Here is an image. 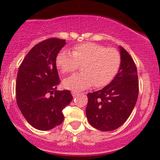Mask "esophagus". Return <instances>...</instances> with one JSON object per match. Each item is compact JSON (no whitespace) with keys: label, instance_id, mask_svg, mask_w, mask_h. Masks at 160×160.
I'll list each match as a JSON object with an SVG mask.
<instances>
[{"label":"esophagus","instance_id":"34e87169","mask_svg":"<svg viewBox=\"0 0 160 160\" xmlns=\"http://www.w3.org/2000/svg\"><path fill=\"white\" fill-rule=\"evenodd\" d=\"M71 93H72V95L73 97H76L77 95L79 94V92L77 91V90H72V92H71Z\"/></svg>","mask_w":160,"mask_h":160}]
</instances>
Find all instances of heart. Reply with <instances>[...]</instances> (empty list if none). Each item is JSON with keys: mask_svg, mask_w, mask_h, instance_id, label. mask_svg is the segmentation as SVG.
<instances>
[{"mask_svg": "<svg viewBox=\"0 0 160 160\" xmlns=\"http://www.w3.org/2000/svg\"><path fill=\"white\" fill-rule=\"evenodd\" d=\"M121 62L118 50L94 42L76 45L72 52L62 49L56 58V67L62 74L73 72L81 64V72L62 82L64 88L70 90H83L93 84L96 88L106 86L117 74Z\"/></svg>", "mask_w": 160, "mask_h": 160, "instance_id": "b5f03b06", "label": "heart"}]
</instances>
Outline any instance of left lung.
Segmentation results:
<instances>
[{"label": "left lung", "mask_w": 160, "mask_h": 160, "mask_svg": "<svg viewBox=\"0 0 160 160\" xmlns=\"http://www.w3.org/2000/svg\"><path fill=\"white\" fill-rule=\"evenodd\" d=\"M118 72L103 89L88 93L86 114L93 128L103 132L122 126L133 111L138 95L137 68L129 53L120 46Z\"/></svg>", "instance_id": "8db88e82"}]
</instances>
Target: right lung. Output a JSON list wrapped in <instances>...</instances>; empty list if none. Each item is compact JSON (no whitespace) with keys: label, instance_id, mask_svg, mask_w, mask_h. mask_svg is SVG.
Listing matches in <instances>:
<instances>
[{"label":"right lung","instance_id":"obj_1","mask_svg":"<svg viewBox=\"0 0 160 160\" xmlns=\"http://www.w3.org/2000/svg\"><path fill=\"white\" fill-rule=\"evenodd\" d=\"M65 45V39L44 40L28 52L19 67L17 104L27 122L36 129L46 131L60 125L64 119L62 110L72 100L70 90H56L60 83L56 58Z\"/></svg>","mask_w":160,"mask_h":160}]
</instances>
